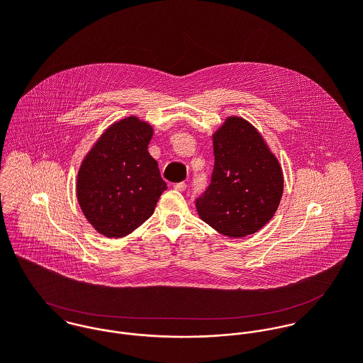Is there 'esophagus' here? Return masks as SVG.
Wrapping results in <instances>:
<instances>
[{
    "label": "esophagus",
    "instance_id": "obj_1",
    "mask_svg": "<svg viewBox=\"0 0 363 363\" xmlns=\"http://www.w3.org/2000/svg\"><path fill=\"white\" fill-rule=\"evenodd\" d=\"M173 187H174V190H177V191H184V190L187 189V184H186L184 182H182V183H176Z\"/></svg>",
    "mask_w": 363,
    "mask_h": 363
}]
</instances>
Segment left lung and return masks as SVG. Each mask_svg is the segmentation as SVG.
Here are the masks:
<instances>
[{
  "mask_svg": "<svg viewBox=\"0 0 363 363\" xmlns=\"http://www.w3.org/2000/svg\"><path fill=\"white\" fill-rule=\"evenodd\" d=\"M213 172L197 199L200 218L228 238L256 233L275 213L284 193L277 156L247 120L230 116L213 133Z\"/></svg>",
  "mask_w": 363,
  "mask_h": 363,
  "instance_id": "8db88e82",
  "label": "left lung"
}]
</instances>
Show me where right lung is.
Wrapping results in <instances>:
<instances>
[{
	"instance_id": "add662e5",
	"label": "right lung",
	"mask_w": 363,
	"mask_h": 363,
	"mask_svg": "<svg viewBox=\"0 0 363 363\" xmlns=\"http://www.w3.org/2000/svg\"><path fill=\"white\" fill-rule=\"evenodd\" d=\"M154 128L135 116L113 123L84 157L77 199L88 222L106 238H124L155 211L167 189L148 152Z\"/></svg>"
}]
</instances>
